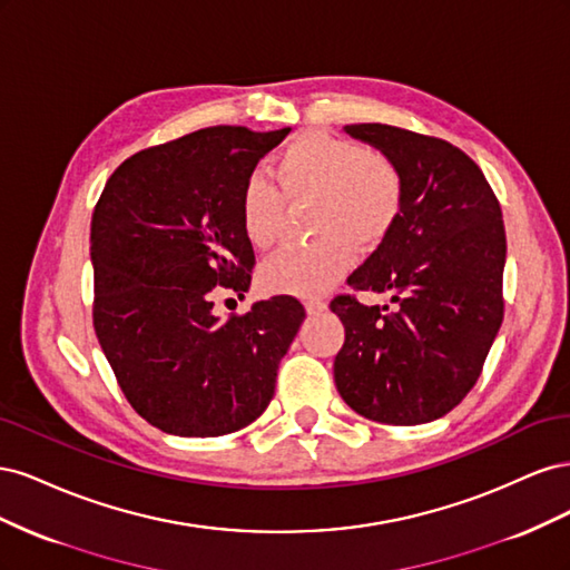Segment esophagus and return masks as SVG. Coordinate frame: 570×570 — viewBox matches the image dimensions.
<instances>
[{
    "label": "esophagus",
    "instance_id": "obj_1",
    "mask_svg": "<svg viewBox=\"0 0 570 570\" xmlns=\"http://www.w3.org/2000/svg\"><path fill=\"white\" fill-rule=\"evenodd\" d=\"M304 306H306V314L308 316H318V314H323L325 308H327V304L323 299H306Z\"/></svg>",
    "mask_w": 570,
    "mask_h": 570
}]
</instances>
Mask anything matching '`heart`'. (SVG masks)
I'll list each match as a JSON object with an SVG mask.
<instances>
[{
	"label": "heart",
	"instance_id": "obj_1",
	"mask_svg": "<svg viewBox=\"0 0 570 570\" xmlns=\"http://www.w3.org/2000/svg\"><path fill=\"white\" fill-rule=\"evenodd\" d=\"M273 178L282 193L249 178L239 193V223L247 243L268 252L281 239L285 206L308 209L314 245L287 249L262 268L271 295L316 297L347 275L358 252H373L392 235L404 206L402 170L383 151L364 149L323 130L289 140L275 157Z\"/></svg>",
	"mask_w": 570,
	"mask_h": 570
}]
</instances>
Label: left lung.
Wrapping results in <instances>:
<instances>
[{"label":"left lung","instance_id":"8db88e82","mask_svg":"<svg viewBox=\"0 0 570 570\" xmlns=\"http://www.w3.org/2000/svg\"><path fill=\"white\" fill-rule=\"evenodd\" d=\"M402 170L392 235L350 275V287L394 306L335 297L344 325L335 385L356 413L387 425L442 419L480 377L504 316L502 209L471 157L438 137L385 124L344 126Z\"/></svg>","mask_w":570,"mask_h":570}]
</instances>
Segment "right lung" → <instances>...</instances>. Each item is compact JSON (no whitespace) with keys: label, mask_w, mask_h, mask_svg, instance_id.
Masks as SVG:
<instances>
[{"label":"right lung","mask_w":570,"mask_h":570,"mask_svg":"<svg viewBox=\"0 0 570 570\" xmlns=\"http://www.w3.org/2000/svg\"><path fill=\"white\" fill-rule=\"evenodd\" d=\"M287 132L216 126L145 149L95 206V331L130 406L168 435L218 438L262 416L306 316L287 295L228 321L212 302L216 285L249 289L239 193Z\"/></svg>","instance_id":"obj_1"}]
</instances>
